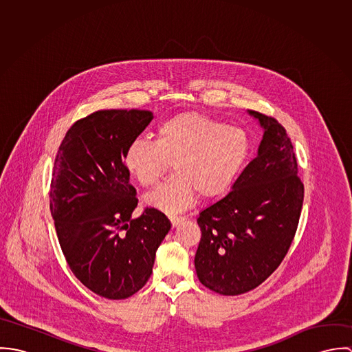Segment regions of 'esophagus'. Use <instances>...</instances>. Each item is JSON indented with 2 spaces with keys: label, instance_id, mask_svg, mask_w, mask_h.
I'll use <instances>...</instances> for the list:
<instances>
[{
  "label": "esophagus",
  "instance_id": "esophagus-1",
  "mask_svg": "<svg viewBox=\"0 0 352 352\" xmlns=\"http://www.w3.org/2000/svg\"><path fill=\"white\" fill-rule=\"evenodd\" d=\"M186 218L184 217H170V223H172V228H176L179 223H182Z\"/></svg>",
  "mask_w": 352,
  "mask_h": 352
}]
</instances>
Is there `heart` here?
Listing matches in <instances>:
<instances>
[{
    "label": "heart",
    "mask_w": 352,
    "mask_h": 352,
    "mask_svg": "<svg viewBox=\"0 0 352 352\" xmlns=\"http://www.w3.org/2000/svg\"><path fill=\"white\" fill-rule=\"evenodd\" d=\"M250 154V138L198 112H182L162 122L155 141H133L123 155L129 175L142 187L155 186L173 162L175 175L146 195L145 203L165 214L191 207L198 195L214 199L229 191Z\"/></svg>",
    "instance_id": "heart-1"
}]
</instances>
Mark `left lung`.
<instances>
[{
  "label": "left lung",
  "instance_id": "8db88e82",
  "mask_svg": "<svg viewBox=\"0 0 352 352\" xmlns=\"http://www.w3.org/2000/svg\"><path fill=\"white\" fill-rule=\"evenodd\" d=\"M257 155L222 199L199 212L201 239L195 270L201 285L239 296L261 285L282 263L294 239L303 201L292 141L278 120L260 112Z\"/></svg>",
  "mask_w": 352,
  "mask_h": 352
}]
</instances>
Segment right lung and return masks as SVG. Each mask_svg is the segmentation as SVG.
<instances>
[{
  "label": "right lung",
  "mask_w": 352,
  "mask_h": 352,
  "mask_svg": "<svg viewBox=\"0 0 352 352\" xmlns=\"http://www.w3.org/2000/svg\"><path fill=\"white\" fill-rule=\"evenodd\" d=\"M153 118L145 109L91 113L69 129L54 162L50 210L60 248L76 278L108 300L145 286L170 230L155 208L133 218L138 199L123 165L127 146Z\"/></svg>",
  "instance_id": "add662e5"
}]
</instances>
